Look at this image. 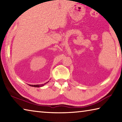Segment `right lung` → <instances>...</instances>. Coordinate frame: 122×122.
<instances>
[{"label":"right lung","instance_id":"1","mask_svg":"<svg viewBox=\"0 0 122 122\" xmlns=\"http://www.w3.org/2000/svg\"><path fill=\"white\" fill-rule=\"evenodd\" d=\"M47 83V82H46V83ZM46 83L42 84H41H41H36V85H30V86H34V87H40V86H44Z\"/></svg>","mask_w":122,"mask_h":122}]
</instances>
